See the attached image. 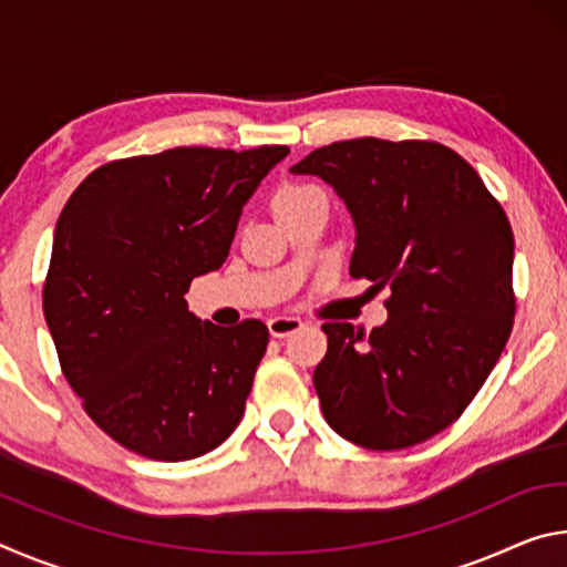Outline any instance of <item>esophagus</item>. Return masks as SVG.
I'll list each match as a JSON object with an SVG mask.
<instances>
[{"mask_svg":"<svg viewBox=\"0 0 567 567\" xmlns=\"http://www.w3.org/2000/svg\"><path fill=\"white\" fill-rule=\"evenodd\" d=\"M300 328H302L300 318H285V315H280V318H272L270 322H267V330H270L272 338H287V334H292Z\"/></svg>","mask_w":567,"mask_h":567,"instance_id":"1","label":"esophagus"}]
</instances>
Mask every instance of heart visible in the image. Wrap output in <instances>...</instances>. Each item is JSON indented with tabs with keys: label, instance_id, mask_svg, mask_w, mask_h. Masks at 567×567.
<instances>
[{
	"label": "heart",
	"instance_id": "1",
	"mask_svg": "<svg viewBox=\"0 0 567 567\" xmlns=\"http://www.w3.org/2000/svg\"><path fill=\"white\" fill-rule=\"evenodd\" d=\"M310 203H328L324 192L312 185H287L275 197V213H287V209H297Z\"/></svg>",
	"mask_w": 567,
	"mask_h": 567
}]
</instances>
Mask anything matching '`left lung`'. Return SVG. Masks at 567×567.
Listing matches in <instances>:
<instances>
[{"instance_id": "obj_1", "label": "left lung", "mask_w": 567, "mask_h": 567, "mask_svg": "<svg viewBox=\"0 0 567 567\" xmlns=\"http://www.w3.org/2000/svg\"><path fill=\"white\" fill-rule=\"evenodd\" d=\"M334 189L354 225L352 277L390 285L370 334L324 322L322 415L368 450H402L460 417L513 330L515 239L477 172L437 142H334L290 167Z\"/></svg>"}]
</instances>
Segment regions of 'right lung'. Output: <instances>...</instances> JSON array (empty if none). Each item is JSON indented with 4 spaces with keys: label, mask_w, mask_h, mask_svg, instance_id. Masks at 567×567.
<instances>
[{
    "label": "right lung",
    "mask_w": 567,
    "mask_h": 567,
    "mask_svg": "<svg viewBox=\"0 0 567 567\" xmlns=\"http://www.w3.org/2000/svg\"><path fill=\"white\" fill-rule=\"evenodd\" d=\"M287 155L177 147L110 162L66 199L44 320L87 415L132 453L199 457L243 420L270 332L203 322L185 295L223 267L247 199Z\"/></svg>",
    "instance_id": "right-lung-1"
}]
</instances>
